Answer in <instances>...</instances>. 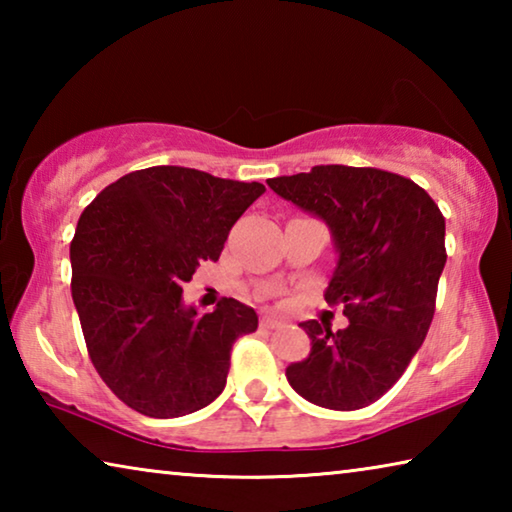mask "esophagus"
Wrapping results in <instances>:
<instances>
[{"label":"esophagus","mask_w":512,"mask_h":512,"mask_svg":"<svg viewBox=\"0 0 512 512\" xmlns=\"http://www.w3.org/2000/svg\"><path fill=\"white\" fill-rule=\"evenodd\" d=\"M280 325H282V320H280V318H275V316H271V314L262 316V327H266V329H275V327H280Z\"/></svg>","instance_id":"esophagus-1"}]
</instances>
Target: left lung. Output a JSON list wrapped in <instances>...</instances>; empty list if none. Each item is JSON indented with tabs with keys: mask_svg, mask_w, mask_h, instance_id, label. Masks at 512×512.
I'll return each instance as SVG.
<instances>
[{
	"mask_svg": "<svg viewBox=\"0 0 512 512\" xmlns=\"http://www.w3.org/2000/svg\"><path fill=\"white\" fill-rule=\"evenodd\" d=\"M266 183L327 223L339 262L325 300L350 320L339 332L325 320L300 323L311 352L287 368L289 384L323 409H363L404 375L429 332L445 216L413 180L372 167L320 164Z\"/></svg>",
	"mask_w": 512,
	"mask_h": 512,
	"instance_id": "1",
	"label": "left lung"
}]
</instances>
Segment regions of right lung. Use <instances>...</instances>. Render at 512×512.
<instances>
[{
	"mask_svg": "<svg viewBox=\"0 0 512 512\" xmlns=\"http://www.w3.org/2000/svg\"><path fill=\"white\" fill-rule=\"evenodd\" d=\"M262 183L187 167L126 173L85 207L69 246L72 298L94 368L149 418L203 409L225 388L230 350L257 329L253 307L223 298L212 314L183 305V284L216 262Z\"/></svg>",
	"mask_w": 512,
	"mask_h": 512,
	"instance_id": "add662e5",
	"label": "right lung"
}]
</instances>
